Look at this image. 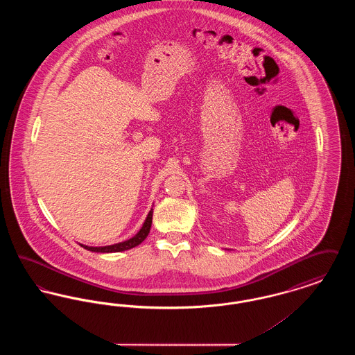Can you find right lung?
I'll return each instance as SVG.
<instances>
[{
    "label": "right lung",
    "instance_id": "right-lung-1",
    "mask_svg": "<svg viewBox=\"0 0 355 355\" xmlns=\"http://www.w3.org/2000/svg\"><path fill=\"white\" fill-rule=\"evenodd\" d=\"M153 220V209H150L146 220L144 222L142 227L139 229V232L135 234V236L123 241V242H119L114 245H107V246H86L80 243L84 249L89 250V252H94V253H119V252H125L129 249H133L135 246H138L139 243H142L145 241V238L149 236L150 227H152Z\"/></svg>",
    "mask_w": 355,
    "mask_h": 355
}]
</instances>
